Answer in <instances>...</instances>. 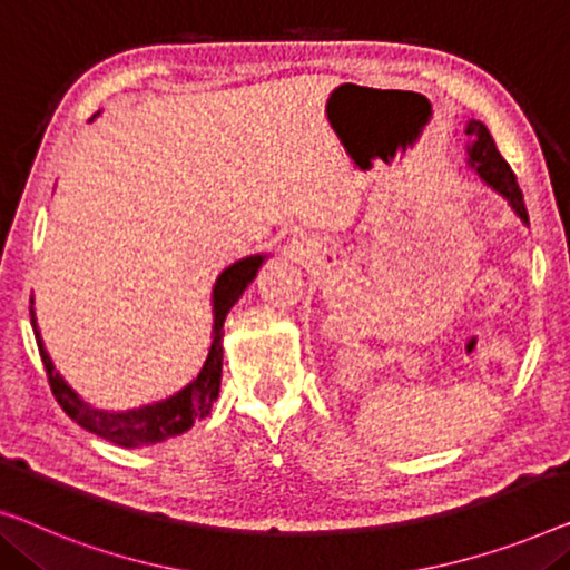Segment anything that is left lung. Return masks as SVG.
<instances>
[{"label":"left lung","instance_id":"8db88e82","mask_svg":"<svg viewBox=\"0 0 570 570\" xmlns=\"http://www.w3.org/2000/svg\"><path fill=\"white\" fill-rule=\"evenodd\" d=\"M465 134L470 136L468 159H465L468 167L473 169L475 175L493 189V193L504 197V200L509 203V208L514 210V216L522 220L524 226H530V216H527L522 189H519V185H517L514 171H511V167L504 161V156L499 154L497 144H493L489 128H485L481 120H468Z\"/></svg>","mask_w":570,"mask_h":570}]
</instances>
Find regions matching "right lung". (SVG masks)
I'll list each match as a JSON object with an SVG mask.
<instances>
[{"label": "right lung", "mask_w": 570, "mask_h": 570, "mask_svg": "<svg viewBox=\"0 0 570 570\" xmlns=\"http://www.w3.org/2000/svg\"><path fill=\"white\" fill-rule=\"evenodd\" d=\"M267 257L269 254H252V257H244L234 262V265H228L216 277V285H213L210 293L213 334L208 357H205L200 373H197L185 387H179L177 393L167 395V399L144 403V406L126 411H107L89 406V403L63 381L61 373L53 365L51 354L46 352L43 340H40L36 308H32L30 301L32 332H36L40 360H43L48 383H51V391L56 395V401H59V406L79 426H85L87 432L102 436V440L118 444V448H144V444H156L169 440V436L187 432L189 426L200 422V419H205L213 411V403H216L220 393V373H224V346H220L224 321L228 316V311L236 305V301L242 298L246 287L254 283V277H257V272L265 265Z\"/></svg>", "instance_id": "add662e5"}]
</instances>
